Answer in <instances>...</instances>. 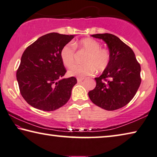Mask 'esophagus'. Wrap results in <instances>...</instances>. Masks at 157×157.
<instances>
[{"instance_id":"1","label":"esophagus","mask_w":157,"mask_h":157,"mask_svg":"<svg viewBox=\"0 0 157 157\" xmlns=\"http://www.w3.org/2000/svg\"><path fill=\"white\" fill-rule=\"evenodd\" d=\"M84 80V78H77V82L78 83H81V82H82Z\"/></svg>"}]
</instances>
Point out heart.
Listing matches in <instances>:
<instances>
[{
	"label": "heart",
	"instance_id": "obj_1",
	"mask_svg": "<svg viewBox=\"0 0 157 157\" xmlns=\"http://www.w3.org/2000/svg\"><path fill=\"white\" fill-rule=\"evenodd\" d=\"M75 48L86 51L82 65H73L68 71V74L71 76L83 78L91 75L95 71H103L109 65L110 53L106 49L101 48V45L97 40L92 38L81 40L78 42L67 44L62 48L60 58L63 63L67 67L72 65L75 57Z\"/></svg>",
	"mask_w": 157,
	"mask_h": 157
}]
</instances>
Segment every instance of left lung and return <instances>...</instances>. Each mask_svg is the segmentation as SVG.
<instances>
[{
  "mask_svg": "<svg viewBox=\"0 0 157 157\" xmlns=\"http://www.w3.org/2000/svg\"><path fill=\"white\" fill-rule=\"evenodd\" d=\"M91 36L106 42L110 58L101 75L94 78L96 87L88 92V96L103 109H119L126 106L138 91L141 82L140 65L132 48L115 35L103 33Z\"/></svg>",
  "mask_w": 157,
  "mask_h": 157,
  "instance_id": "left-lung-1",
  "label": "left lung"
}]
</instances>
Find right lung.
Instances as JSON below:
<instances>
[{"instance_id":"1","label":"right lung","mask_w":157,"mask_h":157,"mask_svg":"<svg viewBox=\"0 0 157 157\" xmlns=\"http://www.w3.org/2000/svg\"><path fill=\"white\" fill-rule=\"evenodd\" d=\"M74 36L48 33L38 38L24 51L17 79L21 94L31 106L53 111L69 101L77 81L73 76L63 78L66 69L60 51Z\"/></svg>"}]
</instances>
